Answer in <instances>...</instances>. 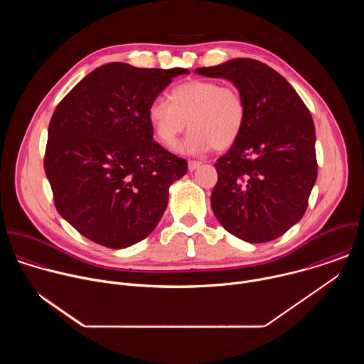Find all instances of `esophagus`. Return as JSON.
Instances as JSON below:
<instances>
[{
    "instance_id": "obj_1",
    "label": "esophagus",
    "mask_w": 364,
    "mask_h": 364,
    "mask_svg": "<svg viewBox=\"0 0 364 364\" xmlns=\"http://www.w3.org/2000/svg\"><path fill=\"white\" fill-rule=\"evenodd\" d=\"M200 166H201L200 161H188V170H190V171L197 170Z\"/></svg>"
}]
</instances>
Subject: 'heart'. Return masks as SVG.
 I'll return each mask as SVG.
<instances>
[{
    "label": "heart",
    "mask_w": 364,
    "mask_h": 364,
    "mask_svg": "<svg viewBox=\"0 0 364 364\" xmlns=\"http://www.w3.org/2000/svg\"><path fill=\"white\" fill-rule=\"evenodd\" d=\"M148 122L166 146H173L184 129H191L177 146L178 152L201 155L232 146L246 122V103L233 86L216 80L194 79L176 86L170 102L163 97L151 100L146 109Z\"/></svg>",
    "instance_id": "b5f03b06"
}]
</instances>
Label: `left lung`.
I'll list each match as a JSON object with an SVG mask.
<instances>
[{"label":"left lung","instance_id":"left-lung-1","mask_svg":"<svg viewBox=\"0 0 364 364\" xmlns=\"http://www.w3.org/2000/svg\"><path fill=\"white\" fill-rule=\"evenodd\" d=\"M196 73L232 82L246 103L240 136L215 164L213 213L245 242L274 240L301 220L317 180L313 118L295 89L262 62L233 59Z\"/></svg>","mask_w":364,"mask_h":364}]
</instances>
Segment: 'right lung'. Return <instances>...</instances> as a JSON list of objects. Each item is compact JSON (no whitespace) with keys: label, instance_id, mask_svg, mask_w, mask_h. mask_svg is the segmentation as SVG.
Instances as JSON below:
<instances>
[{"label":"right lung","instance_id":"1","mask_svg":"<svg viewBox=\"0 0 364 364\" xmlns=\"http://www.w3.org/2000/svg\"><path fill=\"white\" fill-rule=\"evenodd\" d=\"M188 73L114 62L85 76L58 105L44 171L58 212L89 240L122 249L159 225L187 161L154 141L146 109Z\"/></svg>","mask_w":364,"mask_h":364}]
</instances>
